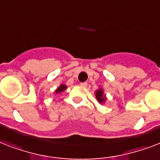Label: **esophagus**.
Wrapping results in <instances>:
<instances>
[{"instance_id":"obj_1","label":"esophagus","mask_w":160,"mask_h":160,"mask_svg":"<svg viewBox=\"0 0 160 160\" xmlns=\"http://www.w3.org/2000/svg\"><path fill=\"white\" fill-rule=\"evenodd\" d=\"M80 85L82 87H87V85H88V83L87 82H82L80 83Z\"/></svg>"}]
</instances>
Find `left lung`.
<instances>
[{"label":"left lung","instance_id":"8db88e82","mask_svg":"<svg viewBox=\"0 0 160 160\" xmlns=\"http://www.w3.org/2000/svg\"><path fill=\"white\" fill-rule=\"evenodd\" d=\"M96 98H97V100L98 101L99 103H102V102H104L106 100V97L105 95H103V91H102V89H98L97 91H96Z\"/></svg>","mask_w":160,"mask_h":160}]
</instances>
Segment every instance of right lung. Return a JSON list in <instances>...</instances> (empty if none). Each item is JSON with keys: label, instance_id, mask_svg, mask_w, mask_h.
<instances>
[{"label": "right lung", "instance_id": "add662e5", "mask_svg": "<svg viewBox=\"0 0 160 160\" xmlns=\"http://www.w3.org/2000/svg\"><path fill=\"white\" fill-rule=\"evenodd\" d=\"M67 89V86L65 85V84H61L59 87H58V89H56V93H62V91H64L65 89Z\"/></svg>", "mask_w": 160, "mask_h": 160}]
</instances>
